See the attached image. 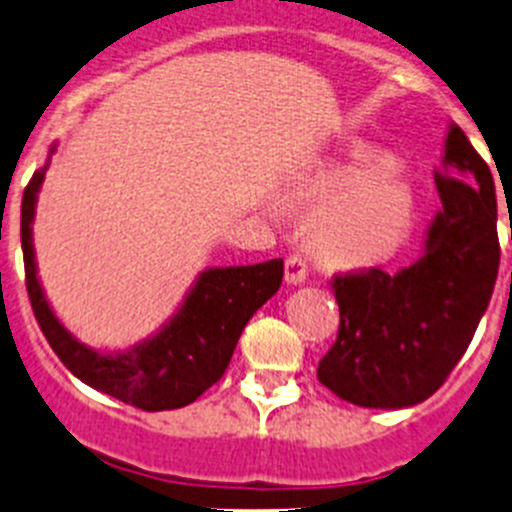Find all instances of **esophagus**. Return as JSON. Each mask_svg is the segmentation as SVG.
Returning <instances> with one entry per match:
<instances>
[{
	"label": "esophagus",
	"instance_id": "esophagus-1",
	"mask_svg": "<svg viewBox=\"0 0 512 512\" xmlns=\"http://www.w3.org/2000/svg\"><path fill=\"white\" fill-rule=\"evenodd\" d=\"M307 275H309L307 262H304L299 255H289L287 262H285V280H287V285H294V287L304 285V282H307Z\"/></svg>",
	"mask_w": 512,
	"mask_h": 512
}]
</instances>
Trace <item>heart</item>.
Wrapping results in <instances>:
<instances>
[{
	"label": "heart",
	"mask_w": 512,
	"mask_h": 512,
	"mask_svg": "<svg viewBox=\"0 0 512 512\" xmlns=\"http://www.w3.org/2000/svg\"><path fill=\"white\" fill-rule=\"evenodd\" d=\"M277 198L287 210H312L309 242L334 267L389 260L409 240L416 220V190L406 168L371 146L289 175Z\"/></svg>",
	"instance_id": "obj_1"
}]
</instances>
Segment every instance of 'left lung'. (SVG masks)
<instances>
[{
	"label": "left lung",
	"instance_id": "left-lung-1",
	"mask_svg": "<svg viewBox=\"0 0 512 512\" xmlns=\"http://www.w3.org/2000/svg\"><path fill=\"white\" fill-rule=\"evenodd\" d=\"M436 190L441 208L414 265L334 280L342 324L317 376L349 404L409 409L426 401L488 309L500 265L495 185L456 123L446 131Z\"/></svg>",
	"mask_w": 512,
	"mask_h": 512
}]
</instances>
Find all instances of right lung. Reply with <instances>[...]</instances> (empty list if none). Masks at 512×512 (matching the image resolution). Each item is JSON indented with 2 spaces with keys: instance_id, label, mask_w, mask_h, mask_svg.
<instances>
[{
  "instance_id": "add662e5",
  "label": "right lung",
  "mask_w": 512,
  "mask_h": 512,
  "mask_svg": "<svg viewBox=\"0 0 512 512\" xmlns=\"http://www.w3.org/2000/svg\"><path fill=\"white\" fill-rule=\"evenodd\" d=\"M54 153L56 143H51L46 163L29 180L22 198L27 289L46 342L76 379L123 404L143 411H170L193 404L225 374L245 324L280 289L285 262L205 267L168 322L151 337L126 349L89 347L56 317L36 267V203Z\"/></svg>"
}]
</instances>
